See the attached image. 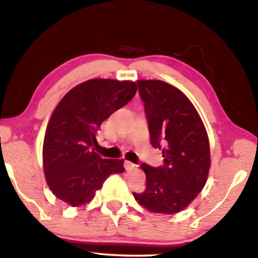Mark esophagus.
I'll return each mask as SVG.
<instances>
[{
  "label": "esophagus",
  "instance_id": "34e87169",
  "mask_svg": "<svg viewBox=\"0 0 258 258\" xmlns=\"http://www.w3.org/2000/svg\"><path fill=\"white\" fill-rule=\"evenodd\" d=\"M123 167H125L126 170H133V169L136 168V164H135V163L130 162V161H125V162H123Z\"/></svg>",
  "mask_w": 258,
  "mask_h": 258
}]
</instances>
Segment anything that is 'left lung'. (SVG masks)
I'll return each mask as SVG.
<instances>
[{
  "mask_svg": "<svg viewBox=\"0 0 258 258\" xmlns=\"http://www.w3.org/2000/svg\"><path fill=\"white\" fill-rule=\"evenodd\" d=\"M137 84L150 142L162 150L164 164L157 168L142 164L146 188L133 195L153 213H177L206 184L211 167L206 128L193 103L177 88L157 80H140Z\"/></svg>",
  "mask_w": 258,
  "mask_h": 258,
  "instance_id": "obj_1",
  "label": "left lung"
}]
</instances>
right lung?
<instances>
[{
  "mask_svg": "<svg viewBox=\"0 0 258 258\" xmlns=\"http://www.w3.org/2000/svg\"><path fill=\"white\" fill-rule=\"evenodd\" d=\"M136 91L131 81L96 78L73 88L58 103L45 133L42 164L59 200L73 207L90 202L109 175L125 171L123 159L102 158L94 148L101 123Z\"/></svg>",
  "mask_w": 258,
  "mask_h": 258,
  "instance_id": "obj_1",
  "label": "right lung"
}]
</instances>
